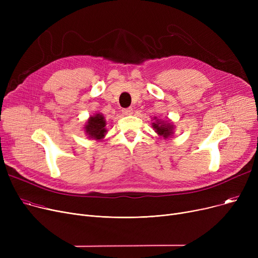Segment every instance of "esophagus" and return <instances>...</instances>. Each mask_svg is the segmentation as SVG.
Returning a JSON list of instances; mask_svg holds the SVG:
<instances>
[{
  "label": "esophagus",
  "instance_id": "esophagus-1",
  "mask_svg": "<svg viewBox=\"0 0 258 258\" xmlns=\"http://www.w3.org/2000/svg\"><path fill=\"white\" fill-rule=\"evenodd\" d=\"M122 114L125 115V116H130L133 114V108L132 107H126L122 110Z\"/></svg>",
  "mask_w": 258,
  "mask_h": 258
}]
</instances>
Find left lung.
I'll list each match as a JSON object with an SVG mask.
<instances>
[{
    "label": "left lung",
    "instance_id": "1",
    "mask_svg": "<svg viewBox=\"0 0 258 258\" xmlns=\"http://www.w3.org/2000/svg\"><path fill=\"white\" fill-rule=\"evenodd\" d=\"M155 119H156V117H155ZM152 125H153L155 132L159 135L160 137H163V138L167 139V138L172 136L174 126H173L171 122L157 119L155 122H153Z\"/></svg>",
    "mask_w": 258,
    "mask_h": 258
}]
</instances>
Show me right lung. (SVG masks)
Masks as SVG:
<instances>
[{
    "mask_svg": "<svg viewBox=\"0 0 258 258\" xmlns=\"http://www.w3.org/2000/svg\"><path fill=\"white\" fill-rule=\"evenodd\" d=\"M105 125L106 122L104 120V117L99 113L95 114L88 119V122L85 126V132L90 139L101 140L102 138H104V135L106 133Z\"/></svg>",
    "mask_w": 258,
    "mask_h": 258,
    "instance_id": "1",
    "label": "right lung"
}]
</instances>
